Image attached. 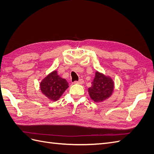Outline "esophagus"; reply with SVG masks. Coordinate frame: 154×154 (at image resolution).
I'll return each instance as SVG.
<instances>
[{
  "instance_id": "34e87169",
  "label": "esophagus",
  "mask_w": 154,
  "mask_h": 154,
  "mask_svg": "<svg viewBox=\"0 0 154 154\" xmlns=\"http://www.w3.org/2000/svg\"><path fill=\"white\" fill-rule=\"evenodd\" d=\"M84 83V81H83V79H80L78 81H75L74 82V83H78V84H83Z\"/></svg>"
}]
</instances>
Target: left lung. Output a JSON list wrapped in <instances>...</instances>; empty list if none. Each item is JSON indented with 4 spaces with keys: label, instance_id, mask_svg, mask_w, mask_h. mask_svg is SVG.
I'll list each match as a JSON object with an SVG mask.
<instances>
[{
    "label": "left lung",
    "instance_id": "obj_1",
    "mask_svg": "<svg viewBox=\"0 0 154 154\" xmlns=\"http://www.w3.org/2000/svg\"><path fill=\"white\" fill-rule=\"evenodd\" d=\"M114 83L112 78L96 71L92 85L88 88L91 98L95 102H101L108 99L112 94Z\"/></svg>",
    "mask_w": 154,
    "mask_h": 154
}]
</instances>
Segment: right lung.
Segmentation results:
<instances>
[{"label": "right lung", "mask_w": 154, "mask_h": 154, "mask_svg": "<svg viewBox=\"0 0 154 154\" xmlns=\"http://www.w3.org/2000/svg\"><path fill=\"white\" fill-rule=\"evenodd\" d=\"M40 86L42 92L46 97L57 101L69 87V83L66 79L58 75L57 71H54L43 79Z\"/></svg>", "instance_id": "right-lung-1"}]
</instances>
